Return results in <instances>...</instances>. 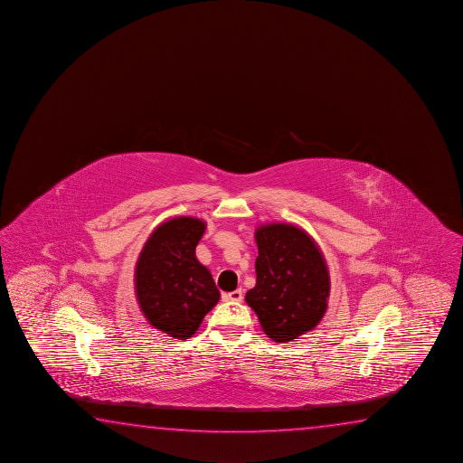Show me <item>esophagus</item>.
<instances>
[{"label": "esophagus", "mask_w": 463, "mask_h": 463, "mask_svg": "<svg viewBox=\"0 0 463 463\" xmlns=\"http://www.w3.org/2000/svg\"><path fill=\"white\" fill-rule=\"evenodd\" d=\"M224 299L231 302H241L243 301V291L241 289H234L228 295H224Z\"/></svg>", "instance_id": "esophagus-1"}]
</instances>
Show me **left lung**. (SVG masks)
<instances>
[{"label": "left lung", "mask_w": 463, "mask_h": 463, "mask_svg": "<svg viewBox=\"0 0 463 463\" xmlns=\"http://www.w3.org/2000/svg\"><path fill=\"white\" fill-rule=\"evenodd\" d=\"M256 285L245 301L272 341L298 339L320 323L329 296L322 250L298 226L270 222L256 229Z\"/></svg>", "instance_id": "1"}]
</instances>
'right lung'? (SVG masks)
I'll return each instance as SVG.
<instances>
[{"instance_id": "obj_1", "label": "right lung", "mask_w": 463, "mask_h": 463, "mask_svg": "<svg viewBox=\"0 0 463 463\" xmlns=\"http://www.w3.org/2000/svg\"><path fill=\"white\" fill-rule=\"evenodd\" d=\"M207 224L178 216L149 235L135 268V295L151 326L175 339H188L220 301L212 274L195 258Z\"/></svg>"}]
</instances>
